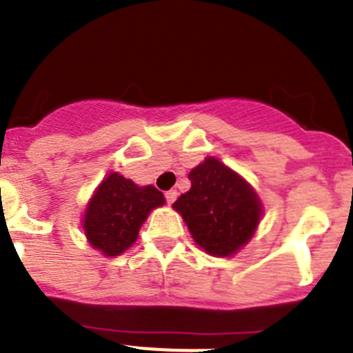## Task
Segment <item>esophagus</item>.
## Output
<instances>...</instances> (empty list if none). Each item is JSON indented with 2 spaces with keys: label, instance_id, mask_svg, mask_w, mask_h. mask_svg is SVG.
<instances>
[{
  "label": "esophagus",
  "instance_id": "obj_1",
  "mask_svg": "<svg viewBox=\"0 0 353 353\" xmlns=\"http://www.w3.org/2000/svg\"><path fill=\"white\" fill-rule=\"evenodd\" d=\"M164 196H166L168 205H171V203H174V199H176V196H179V192L174 191V189H171V191H168Z\"/></svg>",
  "mask_w": 353,
  "mask_h": 353
}]
</instances>
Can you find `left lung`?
<instances>
[{
	"label": "left lung",
	"mask_w": 353,
	"mask_h": 353,
	"mask_svg": "<svg viewBox=\"0 0 353 353\" xmlns=\"http://www.w3.org/2000/svg\"><path fill=\"white\" fill-rule=\"evenodd\" d=\"M191 189L173 208L185 221L196 244L210 256H232L256 232L263 207L240 174L214 157L189 173Z\"/></svg>",
	"instance_id": "left-lung-1"
}]
</instances>
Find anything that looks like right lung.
<instances>
[{"instance_id": "right-lung-1", "label": "right lung", "mask_w": 353, "mask_h": 353, "mask_svg": "<svg viewBox=\"0 0 353 353\" xmlns=\"http://www.w3.org/2000/svg\"><path fill=\"white\" fill-rule=\"evenodd\" d=\"M161 205L164 196L154 185L139 187L120 173L108 174L84 212L86 239L104 256H118L138 240L141 224Z\"/></svg>"}]
</instances>
